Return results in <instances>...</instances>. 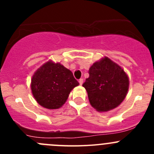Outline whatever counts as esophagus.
<instances>
[{"label": "esophagus", "mask_w": 154, "mask_h": 154, "mask_svg": "<svg viewBox=\"0 0 154 154\" xmlns=\"http://www.w3.org/2000/svg\"><path fill=\"white\" fill-rule=\"evenodd\" d=\"M83 83V78H80V80H79V83H80V85H82Z\"/></svg>", "instance_id": "1"}]
</instances>
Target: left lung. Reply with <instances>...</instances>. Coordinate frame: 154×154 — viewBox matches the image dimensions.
<instances>
[{
    "instance_id": "obj_1",
    "label": "left lung",
    "mask_w": 154,
    "mask_h": 154,
    "mask_svg": "<svg viewBox=\"0 0 154 154\" xmlns=\"http://www.w3.org/2000/svg\"><path fill=\"white\" fill-rule=\"evenodd\" d=\"M88 74L83 86L91 106L99 112H106L121 104L128 91L129 79L120 66L105 57L94 63Z\"/></svg>"
}]
</instances>
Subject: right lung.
Returning <instances> with one entry per match:
<instances>
[{
	"mask_svg": "<svg viewBox=\"0 0 154 154\" xmlns=\"http://www.w3.org/2000/svg\"><path fill=\"white\" fill-rule=\"evenodd\" d=\"M78 85L70 70L51 61L38 68L31 80L33 97L42 106L49 109L63 106L70 91Z\"/></svg>",
	"mask_w": 154,
	"mask_h": 154,
	"instance_id": "obj_1",
	"label": "right lung"
}]
</instances>
